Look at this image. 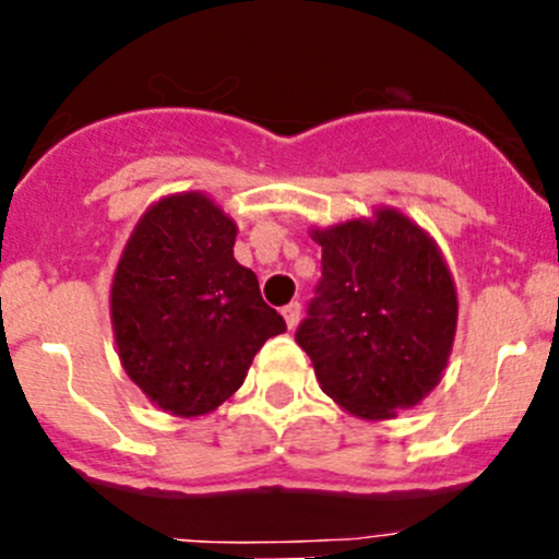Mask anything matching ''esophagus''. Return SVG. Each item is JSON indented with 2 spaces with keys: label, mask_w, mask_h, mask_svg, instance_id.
<instances>
[{
  "label": "esophagus",
  "mask_w": 559,
  "mask_h": 559,
  "mask_svg": "<svg viewBox=\"0 0 559 559\" xmlns=\"http://www.w3.org/2000/svg\"><path fill=\"white\" fill-rule=\"evenodd\" d=\"M284 319H286V324H289V330L292 326H297V321H300V313H302V306L300 302H289V306H284Z\"/></svg>",
  "instance_id": "1"
}]
</instances>
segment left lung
Listing matches in <instances>:
<instances>
[{"mask_svg": "<svg viewBox=\"0 0 559 559\" xmlns=\"http://www.w3.org/2000/svg\"><path fill=\"white\" fill-rule=\"evenodd\" d=\"M321 278L295 341L335 403L389 419L441 381L456 292L436 243L397 211L313 233Z\"/></svg>", "mask_w": 559, "mask_h": 559, "instance_id": "left-lung-1", "label": "left lung"}]
</instances>
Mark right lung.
<instances>
[{
	"instance_id": "1",
	"label": "right lung",
	"mask_w": 559,
	"mask_h": 559,
	"mask_svg": "<svg viewBox=\"0 0 559 559\" xmlns=\"http://www.w3.org/2000/svg\"><path fill=\"white\" fill-rule=\"evenodd\" d=\"M235 222L207 197L156 202L129 238L110 292L123 370L178 416L218 408L286 321L235 262Z\"/></svg>"
}]
</instances>
